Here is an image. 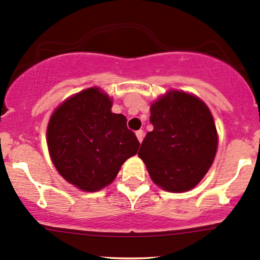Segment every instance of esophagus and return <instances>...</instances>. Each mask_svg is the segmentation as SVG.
I'll use <instances>...</instances> for the list:
<instances>
[{
  "mask_svg": "<svg viewBox=\"0 0 260 260\" xmlns=\"http://www.w3.org/2000/svg\"><path fill=\"white\" fill-rule=\"evenodd\" d=\"M136 136H137V138H138V140L140 143H142V140H143V138H144V131H142V129H139V131H137L136 132Z\"/></svg>",
  "mask_w": 260,
  "mask_h": 260,
  "instance_id": "obj_1",
  "label": "esophagus"
}]
</instances>
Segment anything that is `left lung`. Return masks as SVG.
Returning a JSON list of instances; mask_svg holds the SVG:
<instances>
[{"mask_svg":"<svg viewBox=\"0 0 260 260\" xmlns=\"http://www.w3.org/2000/svg\"><path fill=\"white\" fill-rule=\"evenodd\" d=\"M154 126L140 145L155 184L169 192L196 187L210 169L217 149V132L210 110L199 98L170 90L150 106Z\"/></svg>","mask_w":260,"mask_h":260,"instance_id":"8db88e82","label":"left lung"}]
</instances>
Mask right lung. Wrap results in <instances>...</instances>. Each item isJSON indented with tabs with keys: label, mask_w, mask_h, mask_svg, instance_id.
I'll return each mask as SVG.
<instances>
[{
	"label": "right lung",
	"mask_w": 260,
	"mask_h": 260,
	"mask_svg": "<svg viewBox=\"0 0 260 260\" xmlns=\"http://www.w3.org/2000/svg\"><path fill=\"white\" fill-rule=\"evenodd\" d=\"M111 107L109 95L95 86L62 103L49 121L53 165L66 181L85 192L109 186L140 145L127 128V118Z\"/></svg>",
	"instance_id": "add662e5"
}]
</instances>
